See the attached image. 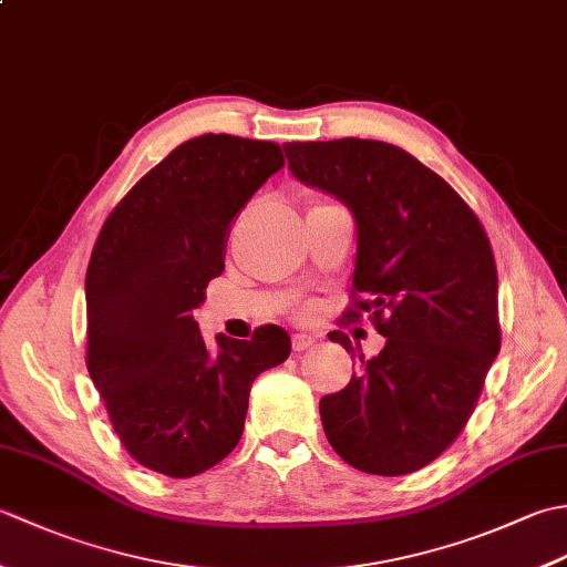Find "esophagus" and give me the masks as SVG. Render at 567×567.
<instances>
[{
	"label": "esophagus",
	"instance_id": "esophagus-1",
	"mask_svg": "<svg viewBox=\"0 0 567 567\" xmlns=\"http://www.w3.org/2000/svg\"><path fill=\"white\" fill-rule=\"evenodd\" d=\"M315 346V336L309 333H295L292 336V348L299 353V351H307V348Z\"/></svg>",
	"mask_w": 567,
	"mask_h": 567
}]
</instances>
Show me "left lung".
Masks as SVG:
<instances>
[{"mask_svg": "<svg viewBox=\"0 0 567 567\" xmlns=\"http://www.w3.org/2000/svg\"><path fill=\"white\" fill-rule=\"evenodd\" d=\"M292 175L351 209L358 250L353 307L384 348L358 353L341 392L321 396L331 449L370 475H409L461 436L499 353L497 265L463 197L414 155L368 138L285 143ZM365 293L368 300H358Z\"/></svg>", "mask_w": 567, "mask_h": 567, "instance_id": "left-lung-1", "label": "left lung"}]
</instances>
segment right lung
<instances>
[{
    "mask_svg": "<svg viewBox=\"0 0 567 567\" xmlns=\"http://www.w3.org/2000/svg\"><path fill=\"white\" fill-rule=\"evenodd\" d=\"M282 165L270 141L189 138L128 189L92 248L87 370L118 441L155 473L221 463L244 433L252 380L290 355L275 323L209 346L192 317L224 272L238 212Z\"/></svg>",
    "mask_w": 567,
    "mask_h": 567,
    "instance_id": "obj_1",
    "label": "right lung"
}]
</instances>
